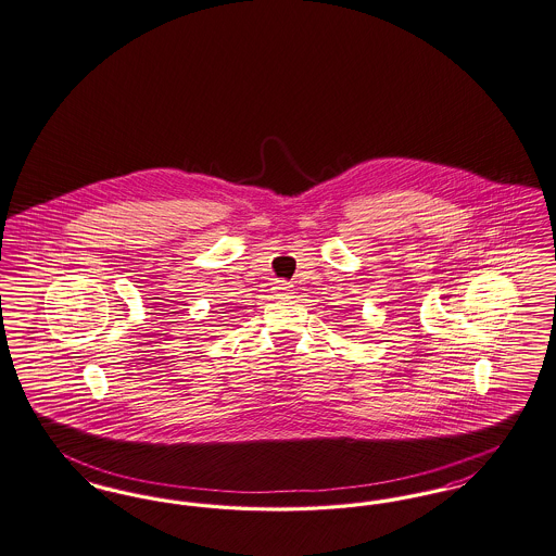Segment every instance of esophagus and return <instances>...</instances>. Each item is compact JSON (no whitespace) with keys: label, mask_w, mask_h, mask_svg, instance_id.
Wrapping results in <instances>:
<instances>
[{"label":"esophagus","mask_w":556,"mask_h":556,"mask_svg":"<svg viewBox=\"0 0 556 556\" xmlns=\"http://www.w3.org/2000/svg\"><path fill=\"white\" fill-rule=\"evenodd\" d=\"M273 289H275V295H277L279 300H288V298H291V291H293L291 286L286 283V281H277V283H275V288Z\"/></svg>","instance_id":"esophagus-1"}]
</instances>
